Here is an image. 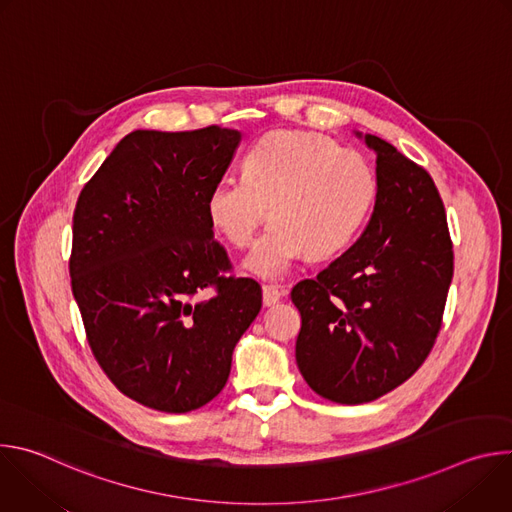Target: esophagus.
I'll return each instance as SVG.
<instances>
[{"mask_svg": "<svg viewBox=\"0 0 512 512\" xmlns=\"http://www.w3.org/2000/svg\"><path fill=\"white\" fill-rule=\"evenodd\" d=\"M281 296H283V291H279L275 285H263V304L265 306L279 304Z\"/></svg>", "mask_w": 512, "mask_h": 512, "instance_id": "34e87169", "label": "esophagus"}]
</instances>
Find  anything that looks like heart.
Masks as SVG:
<instances>
[{"label": "heart", "mask_w": 512, "mask_h": 512, "mask_svg": "<svg viewBox=\"0 0 512 512\" xmlns=\"http://www.w3.org/2000/svg\"><path fill=\"white\" fill-rule=\"evenodd\" d=\"M377 190L375 168L364 156L324 135L279 129L253 145L243 174L210 188L206 208L235 247H249L271 206L275 221L245 265L279 279L308 251L328 257L344 249L367 223Z\"/></svg>", "instance_id": "obj_1"}]
</instances>
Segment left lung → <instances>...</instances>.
Listing matches in <instances>:
<instances>
[{"instance_id":"1","label":"left lung","mask_w":512,"mask_h":512,"mask_svg":"<svg viewBox=\"0 0 512 512\" xmlns=\"http://www.w3.org/2000/svg\"><path fill=\"white\" fill-rule=\"evenodd\" d=\"M358 137L362 133L356 131ZM377 198L360 239L291 289L302 314L298 369L320 397L369 403L405 383L440 334L454 251L431 176L367 133Z\"/></svg>"}]
</instances>
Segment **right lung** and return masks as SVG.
Instances as JSON below:
<instances>
[{"label": "right lung", "instance_id": "right-lung-1", "mask_svg": "<svg viewBox=\"0 0 512 512\" xmlns=\"http://www.w3.org/2000/svg\"><path fill=\"white\" fill-rule=\"evenodd\" d=\"M241 133L137 129L85 184L68 261L89 346L129 399L186 413L227 385L233 350L261 310L255 279L227 275L206 198Z\"/></svg>", "mask_w": 512, "mask_h": 512}]
</instances>
